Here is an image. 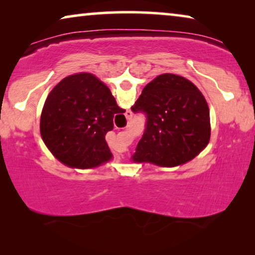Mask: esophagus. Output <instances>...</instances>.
<instances>
[{"mask_svg": "<svg viewBox=\"0 0 255 255\" xmlns=\"http://www.w3.org/2000/svg\"><path fill=\"white\" fill-rule=\"evenodd\" d=\"M127 118H128V121L132 120V113H131V111H128V113H127Z\"/></svg>", "mask_w": 255, "mask_h": 255, "instance_id": "1", "label": "esophagus"}]
</instances>
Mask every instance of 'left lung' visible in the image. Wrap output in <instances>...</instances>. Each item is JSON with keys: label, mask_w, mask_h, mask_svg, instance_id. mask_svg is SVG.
Wrapping results in <instances>:
<instances>
[{"label": "left lung", "mask_w": 255, "mask_h": 255, "mask_svg": "<svg viewBox=\"0 0 255 255\" xmlns=\"http://www.w3.org/2000/svg\"><path fill=\"white\" fill-rule=\"evenodd\" d=\"M131 110L144 114L145 130L134 161L173 167L194 159L210 140L207 101L189 80L162 74L142 89Z\"/></svg>", "instance_id": "1"}]
</instances>
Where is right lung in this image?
Segmentation results:
<instances>
[{
    "mask_svg": "<svg viewBox=\"0 0 255 255\" xmlns=\"http://www.w3.org/2000/svg\"><path fill=\"white\" fill-rule=\"evenodd\" d=\"M124 113L96 76L89 73L67 76L45 101L41 138L61 162L92 168L113 156L106 134L114 128V117Z\"/></svg>",
    "mask_w": 255,
    "mask_h": 255,
    "instance_id": "obj_1",
    "label": "right lung"
}]
</instances>
